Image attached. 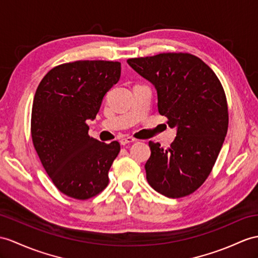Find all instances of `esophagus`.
Returning <instances> with one entry per match:
<instances>
[{
    "instance_id": "1",
    "label": "esophagus",
    "mask_w": 258,
    "mask_h": 258,
    "mask_svg": "<svg viewBox=\"0 0 258 258\" xmlns=\"http://www.w3.org/2000/svg\"><path fill=\"white\" fill-rule=\"evenodd\" d=\"M119 142H120L121 146H125V144H128V143L135 142V139L133 137H123L120 140H119Z\"/></svg>"
}]
</instances>
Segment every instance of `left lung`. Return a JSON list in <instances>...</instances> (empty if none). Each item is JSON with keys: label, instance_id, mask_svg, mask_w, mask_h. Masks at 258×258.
<instances>
[{"label": "left lung", "instance_id": "8db88e82", "mask_svg": "<svg viewBox=\"0 0 258 258\" xmlns=\"http://www.w3.org/2000/svg\"><path fill=\"white\" fill-rule=\"evenodd\" d=\"M158 91V107L177 136L164 150L149 142L147 179L168 198L188 196L212 171L228 133L229 111L221 82L209 66L187 52L128 59Z\"/></svg>", "mask_w": 258, "mask_h": 258}]
</instances>
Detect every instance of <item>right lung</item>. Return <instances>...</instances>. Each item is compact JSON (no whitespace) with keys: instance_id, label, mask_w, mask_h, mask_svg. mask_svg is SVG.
I'll return each mask as SVG.
<instances>
[{"instance_id":"add662e5","label":"right lung","mask_w":258,"mask_h":258,"mask_svg":"<svg viewBox=\"0 0 258 258\" xmlns=\"http://www.w3.org/2000/svg\"><path fill=\"white\" fill-rule=\"evenodd\" d=\"M120 74L118 61L80 60L54 67L37 87L31 139L52 183L69 197L89 199L108 185L120 144L90 137L86 120L96 117Z\"/></svg>"}]
</instances>
